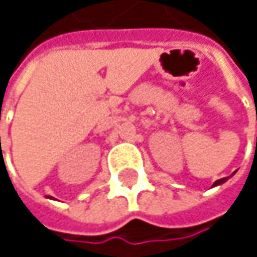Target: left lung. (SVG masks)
<instances>
[{
    "instance_id": "1",
    "label": "left lung",
    "mask_w": 257,
    "mask_h": 257,
    "mask_svg": "<svg viewBox=\"0 0 257 257\" xmlns=\"http://www.w3.org/2000/svg\"><path fill=\"white\" fill-rule=\"evenodd\" d=\"M233 174H235V173H233ZM233 174H232V176H233ZM232 176H229V177H232ZM229 177H225V179H220V180H217V181H214L213 187H214V186H219V184H223V183H225L226 180L229 179Z\"/></svg>"
}]
</instances>
